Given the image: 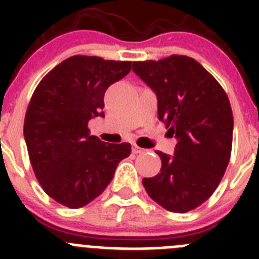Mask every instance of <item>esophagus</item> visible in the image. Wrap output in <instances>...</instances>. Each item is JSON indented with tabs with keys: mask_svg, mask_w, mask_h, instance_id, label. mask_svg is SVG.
Segmentation results:
<instances>
[{
	"mask_svg": "<svg viewBox=\"0 0 259 259\" xmlns=\"http://www.w3.org/2000/svg\"><path fill=\"white\" fill-rule=\"evenodd\" d=\"M145 150L141 149L140 146H137V145H134L132 146V153H135V154H141V153H144Z\"/></svg>",
	"mask_w": 259,
	"mask_h": 259,
	"instance_id": "obj_1",
	"label": "esophagus"
}]
</instances>
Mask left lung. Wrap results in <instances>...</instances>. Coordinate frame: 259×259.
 Listing matches in <instances>:
<instances>
[{
  "mask_svg": "<svg viewBox=\"0 0 259 259\" xmlns=\"http://www.w3.org/2000/svg\"><path fill=\"white\" fill-rule=\"evenodd\" d=\"M132 67L155 92L158 118L178 139L171 157L157 150L161 172L144 178V188L168 211H191L209 200L230 162L233 115L227 93L191 57L172 54Z\"/></svg>",
  "mask_w": 259,
  "mask_h": 259,
  "instance_id": "8db88e82",
  "label": "left lung"
}]
</instances>
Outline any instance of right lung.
Segmentation results:
<instances>
[{"instance_id":"add662e5","label":"right lung","mask_w":259,"mask_h":259,"mask_svg":"<svg viewBox=\"0 0 259 259\" xmlns=\"http://www.w3.org/2000/svg\"><path fill=\"white\" fill-rule=\"evenodd\" d=\"M132 62L72 56L45 75L24 118V139L45 193L70 209L85 206L113 180L131 144L104 143L88 122L104 116L106 89L131 71Z\"/></svg>"}]
</instances>
